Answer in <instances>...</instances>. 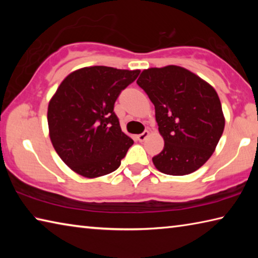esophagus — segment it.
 <instances>
[{
  "label": "esophagus",
  "instance_id": "1",
  "mask_svg": "<svg viewBox=\"0 0 258 258\" xmlns=\"http://www.w3.org/2000/svg\"><path fill=\"white\" fill-rule=\"evenodd\" d=\"M148 137H149V132H148V131H145V132H143V133L139 134L138 137H137V139L139 140L140 142H143V141H145V140H146Z\"/></svg>",
  "mask_w": 258,
  "mask_h": 258
}]
</instances>
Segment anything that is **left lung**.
<instances>
[{"mask_svg":"<svg viewBox=\"0 0 258 258\" xmlns=\"http://www.w3.org/2000/svg\"><path fill=\"white\" fill-rule=\"evenodd\" d=\"M137 83L154 103L165 141L152 158L156 168L168 175L197 171L211 158L224 131L216 91L196 74L173 64L146 69Z\"/></svg>","mask_w":258,"mask_h":258,"instance_id":"left-lung-1","label":"left lung"}]
</instances>
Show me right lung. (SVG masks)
Returning a JSON list of instances; mask_svg holds the SVG:
<instances>
[{
  "label": "right lung",
  "mask_w": 258,
  "mask_h": 258,
  "mask_svg": "<svg viewBox=\"0 0 258 258\" xmlns=\"http://www.w3.org/2000/svg\"><path fill=\"white\" fill-rule=\"evenodd\" d=\"M139 74L93 66L61 82L47 108L49 134L56 154L75 173L94 178L119 167L133 140L121 132L113 104Z\"/></svg>",
  "instance_id": "1"
}]
</instances>
